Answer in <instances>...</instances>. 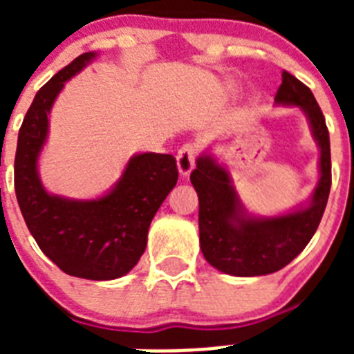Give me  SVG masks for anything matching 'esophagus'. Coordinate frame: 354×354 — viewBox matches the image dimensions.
Returning a JSON list of instances; mask_svg holds the SVG:
<instances>
[{"label":"esophagus","mask_w":354,"mask_h":354,"mask_svg":"<svg viewBox=\"0 0 354 354\" xmlns=\"http://www.w3.org/2000/svg\"><path fill=\"white\" fill-rule=\"evenodd\" d=\"M195 158H196V149L192 143H186L184 147H180V150L177 152V168H179L180 177H187L192 174V170L195 168Z\"/></svg>","instance_id":"1"}]
</instances>
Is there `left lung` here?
<instances>
[{
  "instance_id": "left-lung-1",
  "label": "left lung",
  "mask_w": 354,
  "mask_h": 354,
  "mask_svg": "<svg viewBox=\"0 0 354 354\" xmlns=\"http://www.w3.org/2000/svg\"><path fill=\"white\" fill-rule=\"evenodd\" d=\"M274 104L301 109L319 147V180L305 204L282 214H252L241 202L228 168L211 150L196 158L189 177L198 195L202 253L212 268L232 277L274 273L298 257L317 230L330 195V134L314 93L283 71Z\"/></svg>"
}]
</instances>
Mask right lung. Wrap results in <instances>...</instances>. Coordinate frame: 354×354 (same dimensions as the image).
I'll use <instances>...</instances> for the list:
<instances>
[{
  "label": "right lung",
  "instance_id": "1",
  "mask_svg": "<svg viewBox=\"0 0 354 354\" xmlns=\"http://www.w3.org/2000/svg\"><path fill=\"white\" fill-rule=\"evenodd\" d=\"M97 53H84L37 92L19 129L15 195L39 248L64 273L86 280H115L129 273L145 252L150 221L177 184L170 154L140 152L120 179L97 198H68L44 187L39 159L49 134V115L65 83Z\"/></svg>",
  "mask_w": 354,
  "mask_h": 354
}]
</instances>
